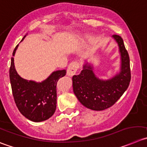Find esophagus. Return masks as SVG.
I'll return each mask as SVG.
<instances>
[{"label": "esophagus", "mask_w": 147, "mask_h": 147, "mask_svg": "<svg viewBox=\"0 0 147 147\" xmlns=\"http://www.w3.org/2000/svg\"><path fill=\"white\" fill-rule=\"evenodd\" d=\"M79 68V63L78 61H72V63L69 64V65L68 66V68H67V74L68 76L72 77L76 73L77 70Z\"/></svg>", "instance_id": "obj_1"}]
</instances>
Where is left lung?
I'll return each instance as SVG.
<instances>
[{"label":"left lung","instance_id":"8db88e82","mask_svg":"<svg viewBox=\"0 0 147 147\" xmlns=\"http://www.w3.org/2000/svg\"><path fill=\"white\" fill-rule=\"evenodd\" d=\"M112 38L117 42L120 55L118 72L109 79H101L94 72V64L85 61L80 74L72 77L74 94L83 106L92 110H105L112 107L127 90L131 81L130 59L123 38L117 35Z\"/></svg>","mask_w":147,"mask_h":147}]
</instances>
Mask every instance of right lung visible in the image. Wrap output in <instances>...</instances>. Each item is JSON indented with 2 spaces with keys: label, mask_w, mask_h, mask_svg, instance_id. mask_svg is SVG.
<instances>
[{
  "label": "right lung",
  "mask_w": 147,
  "mask_h": 147,
  "mask_svg": "<svg viewBox=\"0 0 147 147\" xmlns=\"http://www.w3.org/2000/svg\"><path fill=\"white\" fill-rule=\"evenodd\" d=\"M18 46L19 44L13 50V57ZM65 75L66 69L57 70L52 72L42 82L27 80L17 73L15 69L14 59L12 57L9 77L14 101L22 115L36 123L50 118L57 108V81Z\"/></svg>",
  "instance_id": "obj_1"
}]
</instances>
